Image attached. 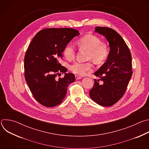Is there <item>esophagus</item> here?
<instances>
[{"label": "esophagus", "mask_w": 149, "mask_h": 149, "mask_svg": "<svg viewBox=\"0 0 149 149\" xmlns=\"http://www.w3.org/2000/svg\"><path fill=\"white\" fill-rule=\"evenodd\" d=\"M81 77H79V76H78V75H75V79H77V80H78V79H81Z\"/></svg>", "instance_id": "esophagus-1"}]
</instances>
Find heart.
I'll return each mask as SVG.
<instances>
[{"label":"heart","mask_w":149,"mask_h":149,"mask_svg":"<svg viewBox=\"0 0 149 149\" xmlns=\"http://www.w3.org/2000/svg\"><path fill=\"white\" fill-rule=\"evenodd\" d=\"M80 49L88 51L87 59L92 60L95 63L103 62L109 55L107 45L97 36L93 35L85 36L77 41ZM63 54L68 60H72L75 55V49L71 44H68L63 50ZM93 65L90 62L82 63L75 62L70 67L72 72L79 75H86L87 72L92 70Z\"/></svg>","instance_id":"obj_1"}]
</instances>
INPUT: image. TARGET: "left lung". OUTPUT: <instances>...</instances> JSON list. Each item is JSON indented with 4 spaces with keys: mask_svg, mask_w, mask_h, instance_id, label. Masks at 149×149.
Wrapping results in <instances>:
<instances>
[{
    "mask_svg": "<svg viewBox=\"0 0 149 149\" xmlns=\"http://www.w3.org/2000/svg\"><path fill=\"white\" fill-rule=\"evenodd\" d=\"M95 32L107 40L110 52L106 62L94 73L103 84L101 85L98 79H94L90 96L97 104L109 107L123 96L128 86L132 75V55L123 38L114 29L97 26Z\"/></svg>",
    "mask_w": 149,
    "mask_h": 149,
    "instance_id": "obj_1",
    "label": "left lung"
}]
</instances>
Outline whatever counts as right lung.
I'll return each instance as SVG.
<instances>
[{
	"label": "right lung",
	"mask_w": 149,
	"mask_h": 149,
	"mask_svg": "<svg viewBox=\"0 0 149 149\" xmlns=\"http://www.w3.org/2000/svg\"><path fill=\"white\" fill-rule=\"evenodd\" d=\"M80 33L72 28H48L38 32L24 59L25 78L36 100L48 107L61 104L68 86L75 81L72 73L61 66L59 60L67 45ZM65 73L62 79L56 77Z\"/></svg>",
	"instance_id": "obj_1"
}]
</instances>
